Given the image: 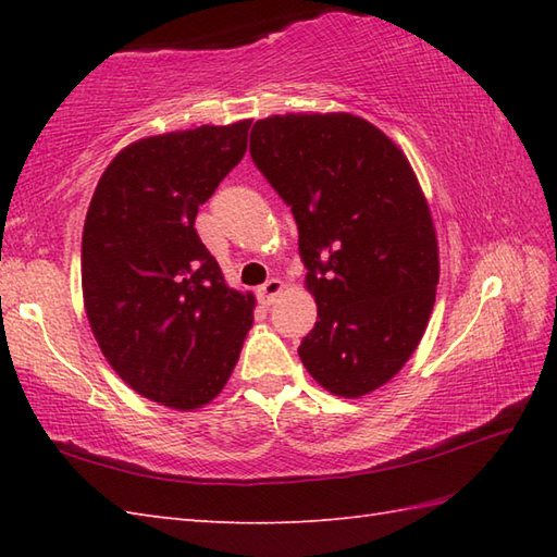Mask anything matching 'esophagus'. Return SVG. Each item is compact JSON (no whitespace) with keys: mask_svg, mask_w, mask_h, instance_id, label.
Returning a JSON list of instances; mask_svg holds the SVG:
<instances>
[{"mask_svg":"<svg viewBox=\"0 0 557 557\" xmlns=\"http://www.w3.org/2000/svg\"><path fill=\"white\" fill-rule=\"evenodd\" d=\"M282 292H285V282L272 277V280H268V282H265L263 287L258 289V297H260V301H263L265 306H270L272 301H275V299L280 297Z\"/></svg>","mask_w":557,"mask_h":557,"instance_id":"esophagus-1","label":"esophagus"}]
</instances>
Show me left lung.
<instances>
[{
  "mask_svg": "<svg viewBox=\"0 0 557 557\" xmlns=\"http://www.w3.org/2000/svg\"><path fill=\"white\" fill-rule=\"evenodd\" d=\"M251 158L299 227L318 306L301 363L327 393L371 395L419 347L441 277L417 174L393 138L349 112L258 120Z\"/></svg>",
  "mask_w": 557,
  "mask_h": 557,
  "instance_id": "1",
  "label": "left lung"
}]
</instances>
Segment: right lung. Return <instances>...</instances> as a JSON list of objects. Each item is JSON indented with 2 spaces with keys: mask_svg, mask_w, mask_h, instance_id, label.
I'll return each mask as SVG.
<instances>
[{
  "mask_svg": "<svg viewBox=\"0 0 557 557\" xmlns=\"http://www.w3.org/2000/svg\"><path fill=\"white\" fill-rule=\"evenodd\" d=\"M248 126L134 140L102 172L83 224V306L100 351L140 397L176 411L222 393L253 325L256 297L224 282L194 227L244 158Z\"/></svg>",
  "mask_w": 557,
  "mask_h": 557,
  "instance_id": "obj_1",
  "label": "right lung"
}]
</instances>
